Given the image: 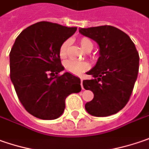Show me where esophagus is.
Instances as JSON below:
<instances>
[{
	"instance_id": "obj_1",
	"label": "esophagus",
	"mask_w": 149,
	"mask_h": 149,
	"mask_svg": "<svg viewBox=\"0 0 149 149\" xmlns=\"http://www.w3.org/2000/svg\"><path fill=\"white\" fill-rule=\"evenodd\" d=\"M81 87L83 89V86H82V79H81Z\"/></svg>"
}]
</instances>
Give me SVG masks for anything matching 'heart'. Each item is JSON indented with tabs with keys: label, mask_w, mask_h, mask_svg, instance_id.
Returning a JSON list of instances; mask_svg holds the SVG:
<instances>
[{
	"label": "heart",
	"mask_w": 149,
	"mask_h": 149,
	"mask_svg": "<svg viewBox=\"0 0 149 149\" xmlns=\"http://www.w3.org/2000/svg\"><path fill=\"white\" fill-rule=\"evenodd\" d=\"M79 43L81 45V48L86 52H90L93 48V43L87 37H81L79 40ZM69 44H70V42L67 40L61 45V47L59 48V55L61 56V58H65L67 56ZM64 67L69 72H71L72 74L79 75L82 73L84 71H86L87 69H88L89 65L87 62H78V61H75V60H68L64 62Z\"/></svg>",
	"instance_id": "obj_1"
}]
</instances>
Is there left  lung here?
Wrapping results in <instances>:
<instances>
[{"label": "left lung", "mask_w": 149, "mask_h": 149, "mask_svg": "<svg viewBox=\"0 0 149 149\" xmlns=\"http://www.w3.org/2000/svg\"><path fill=\"white\" fill-rule=\"evenodd\" d=\"M79 32L99 47L97 62L87 72L93 78L82 81L94 94L85 108L95 117L115 114L126 106L133 92L139 73L138 51L125 32L112 26L79 28Z\"/></svg>", "instance_id": "1"}]
</instances>
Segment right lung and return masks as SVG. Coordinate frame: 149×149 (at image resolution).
Instances as JSON below:
<instances>
[{
    "mask_svg": "<svg viewBox=\"0 0 149 149\" xmlns=\"http://www.w3.org/2000/svg\"><path fill=\"white\" fill-rule=\"evenodd\" d=\"M77 31L48 22L33 24L16 37L10 52V80L25 109L37 118H58L66 97L81 92L79 77L66 72L59 48Z\"/></svg>",
    "mask_w": 149,
    "mask_h": 149,
    "instance_id": "obj_1",
    "label": "right lung"
}]
</instances>
